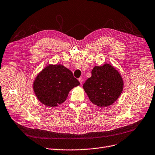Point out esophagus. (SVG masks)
<instances>
[{
  "mask_svg": "<svg viewBox=\"0 0 155 155\" xmlns=\"http://www.w3.org/2000/svg\"><path fill=\"white\" fill-rule=\"evenodd\" d=\"M78 81L80 82V84H82V82H83V78H82V77H80V78H78Z\"/></svg>",
  "mask_w": 155,
  "mask_h": 155,
  "instance_id": "1",
  "label": "esophagus"
}]
</instances>
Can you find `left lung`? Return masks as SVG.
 Listing matches in <instances>:
<instances>
[{
    "mask_svg": "<svg viewBox=\"0 0 155 155\" xmlns=\"http://www.w3.org/2000/svg\"><path fill=\"white\" fill-rule=\"evenodd\" d=\"M92 76L83 87L91 101L99 106H107L118 98L123 90V80L118 71L109 64L94 66Z\"/></svg>",
    "mask_w": 155,
    "mask_h": 155,
    "instance_id": "obj_1",
    "label": "left lung"
}]
</instances>
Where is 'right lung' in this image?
Returning a JSON list of instances; mask_svg holds the SVG:
<instances>
[{
	"label": "right lung",
	"instance_id": "obj_1",
	"mask_svg": "<svg viewBox=\"0 0 155 155\" xmlns=\"http://www.w3.org/2000/svg\"><path fill=\"white\" fill-rule=\"evenodd\" d=\"M80 84L72 72L61 64L49 65L33 83V89L44 104L54 107L63 103L73 87Z\"/></svg>",
	"mask_w": 155,
	"mask_h": 155
}]
</instances>
